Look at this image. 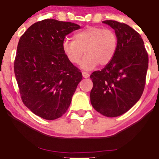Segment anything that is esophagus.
I'll list each match as a JSON object with an SVG mask.
<instances>
[{
    "mask_svg": "<svg viewBox=\"0 0 159 159\" xmlns=\"http://www.w3.org/2000/svg\"><path fill=\"white\" fill-rule=\"evenodd\" d=\"M82 75H83L84 78H89V74L88 73H86V72H82Z\"/></svg>",
    "mask_w": 159,
    "mask_h": 159,
    "instance_id": "obj_1",
    "label": "esophagus"
}]
</instances>
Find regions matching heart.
<instances>
[{
    "label": "heart",
    "mask_w": 159,
    "mask_h": 159,
    "mask_svg": "<svg viewBox=\"0 0 159 159\" xmlns=\"http://www.w3.org/2000/svg\"><path fill=\"white\" fill-rule=\"evenodd\" d=\"M62 48L73 65L79 63L85 53L81 67L89 70L98 64L105 66L112 61L117 51L118 38L111 29L92 26L76 33L73 40L65 39Z\"/></svg>",
    "instance_id": "obj_1"
}]
</instances>
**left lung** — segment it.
Wrapping results in <instances>:
<instances>
[{
  "label": "left lung",
  "instance_id": "8db88e82",
  "mask_svg": "<svg viewBox=\"0 0 159 159\" xmlns=\"http://www.w3.org/2000/svg\"><path fill=\"white\" fill-rule=\"evenodd\" d=\"M103 23L114 29L118 48L114 59L90 75L93 87L90 101L96 111L108 117L122 115L143 93L148 68V54L141 36L127 24L114 20Z\"/></svg>",
  "mask_w": 159,
  "mask_h": 159
}]
</instances>
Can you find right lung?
Instances as JSON below:
<instances>
[{
	"instance_id": "1",
	"label": "right lung",
	"mask_w": 159,
	"mask_h": 159,
	"mask_svg": "<svg viewBox=\"0 0 159 159\" xmlns=\"http://www.w3.org/2000/svg\"><path fill=\"white\" fill-rule=\"evenodd\" d=\"M70 22L46 19L37 22L20 38L14 70L23 103L36 115L56 120L67 111L81 70L66 57V36L80 29Z\"/></svg>"
}]
</instances>
